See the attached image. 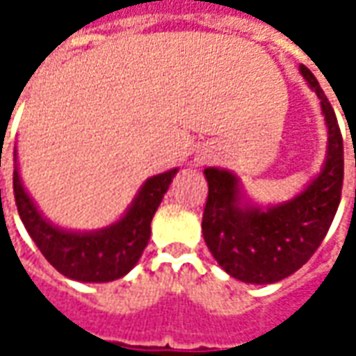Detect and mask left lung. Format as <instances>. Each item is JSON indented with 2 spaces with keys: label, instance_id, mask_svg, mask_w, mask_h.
I'll return each mask as SVG.
<instances>
[{
  "label": "left lung",
  "instance_id": "1",
  "mask_svg": "<svg viewBox=\"0 0 356 356\" xmlns=\"http://www.w3.org/2000/svg\"><path fill=\"white\" fill-rule=\"evenodd\" d=\"M321 99L328 150L321 173L291 200L263 209L242 194L238 177L208 168L202 232L216 261L248 284H273L293 275L321 246L334 221L343 186V139L336 112L307 66H299Z\"/></svg>",
  "mask_w": 356,
  "mask_h": 356
}]
</instances>
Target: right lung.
<instances>
[{
  "label": "right lung",
  "mask_w": 356,
  "mask_h": 356,
  "mask_svg": "<svg viewBox=\"0 0 356 356\" xmlns=\"http://www.w3.org/2000/svg\"><path fill=\"white\" fill-rule=\"evenodd\" d=\"M175 173L177 168L147 179L125 216L110 227L93 232L66 231L38 211L20 181L17 150L13 191L28 234L60 275L80 282H110L127 275L140 259L150 238V221Z\"/></svg>",
  "instance_id": "obj_1"
}]
</instances>
